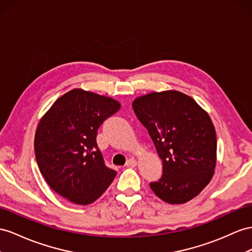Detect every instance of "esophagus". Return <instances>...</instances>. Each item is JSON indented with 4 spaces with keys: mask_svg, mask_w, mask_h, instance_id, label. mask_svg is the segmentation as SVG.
<instances>
[{
    "mask_svg": "<svg viewBox=\"0 0 252 252\" xmlns=\"http://www.w3.org/2000/svg\"><path fill=\"white\" fill-rule=\"evenodd\" d=\"M136 165H137V160L135 159L134 158H128L126 160V166L127 167H135Z\"/></svg>",
    "mask_w": 252,
    "mask_h": 252,
    "instance_id": "obj_1",
    "label": "esophagus"
}]
</instances>
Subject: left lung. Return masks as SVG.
Here are the masks:
<instances>
[{
  "mask_svg": "<svg viewBox=\"0 0 252 252\" xmlns=\"http://www.w3.org/2000/svg\"><path fill=\"white\" fill-rule=\"evenodd\" d=\"M132 106L163 160V175L150 189L170 204L195 198L210 183L216 166V132L208 113L176 90L139 96Z\"/></svg>",
  "mask_w": 252,
  "mask_h": 252,
  "instance_id": "left-lung-1",
  "label": "left lung"
}]
</instances>
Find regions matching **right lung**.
I'll return each mask as SVG.
<instances>
[{
  "label": "right lung",
  "mask_w": 252,
  "mask_h": 252,
  "mask_svg": "<svg viewBox=\"0 0 252 252\" xmlns=\"http://www.w3.org/2000/svg\"><path fill=\"white\" fill-rule=\"evenodd\" d=\"M119 108V102L108 96L72 89L38 124L34 143L38 167L50 188L69 201L93 203L117 175L105 165L96 134Z\"/></svg>",
  "instance_id": "add662e5"
}]
</instances>
